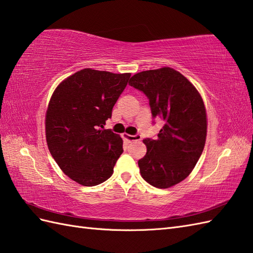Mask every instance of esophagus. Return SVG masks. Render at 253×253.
Wrapping results in <instances>:
<instances>
[{
  "label": "esophagus",
  "instance_id": "34e87169",
  "mask_svg": "<svg viewBox=\"0 0 253 253\" xmlns=\"http://www.w3.org/2000/svg\"><path fill=\"white\" fill-rule=\"evenodd\" d=\"M123 138L129 141V142H133V141H140L141 139H142V137H141L140 134H134V136H132V134H128V133H123Z\"/></svg>",
  "mask_w": 253,
  "mask_h": 253
}]
</instances>
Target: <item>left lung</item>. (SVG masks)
Instances as JSON below:
<instances>
[{
    "instance_id": "left-lung-1",
    "label": "left lung",
    "mask_w": 253,
    "mask_h": 253,
    "mask_svg": "<svg viewBox=\"0 0 253 253\" xmlns=\"http://www.w3.org/2000/svg\"><path fill=\"white\" fill-rule=\"evenodd\" d=\"M129 84L149 98L153 117L165 122L156 140H143L140 173L151 185L168 189L189 177L203 153L208 125L204 100L184 75L169 67L139 72Z\"/></svg>"
}]
</instances>
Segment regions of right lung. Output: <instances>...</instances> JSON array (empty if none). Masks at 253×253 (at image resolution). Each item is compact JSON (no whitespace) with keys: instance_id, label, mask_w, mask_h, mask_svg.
<instances>
[{"instance_id":"right-lung-1","label":"right lung","mask_w":253,"mask_h":253,"mask_svg":"<svg viewBox=\"0 0 253 253\" xmlns=\"http://www.w3.org/2000/svg\"><path fill=\"white\" fill-rule=\"evenodd\" d=\"M130 75L86 68L52 92L45 114L47 146L64 174L81 185L108 180L123 153L120 134L103 126Z\"/></svg>"}]
</instances>
